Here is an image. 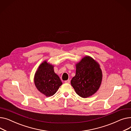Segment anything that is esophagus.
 Instances as JSON below:
<instances>
[{
    "label": "esophagus",
    "mask_w": 131,
    "mask_h": 131,
    "mask_svg": "<svg viewBox=\"0 0 131 131\" xmlns=\"http://www.w3.org/2000/svg\"><path fill=\"white\" fill-rule=\"evenodd\" d=\"M70 80H66V81H64V82L66 83H70Z\"/></svg>",
    "instance_id": "obj_1"
}]
</instances>
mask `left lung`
<instances>
[{
	"label": "left lung",
	"mask_w": 131,
	"mask_h": 131,
	"mask_svg": "<svg viewBox=\"0 0 131 131\" xmlns=\"http://www.w3.org/2000/svg\"><path fill=\"white\" fill-rule=\"evenodd\" d=\"M75 75L71 80L77 94L87 98L95 94L101 85L103 73L99 64L86 56L76 63Z\"/></svg>",
	"instance_id": "8db88e82"
}]
</instances>
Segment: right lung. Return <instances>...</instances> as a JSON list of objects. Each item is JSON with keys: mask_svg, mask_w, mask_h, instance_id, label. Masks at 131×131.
Masks as SVG:
<instances>
[{"mask_svg": "<svg viewBox=\"0 0 131 131\" xmlns=\"http://www.w3.org/2000/svg\"><path fill=\"white\" fill-rule=\"evenodd\" d=\"M34 82L35 87L41 93L47 97L54 95L62 85L59 77L54 71V66L44 61L36 70Z\"/></svg>", "mask_w": 131, "mask_h": 131, "instance_id": "obj_1", "label": "right lung"}]
</instances>
